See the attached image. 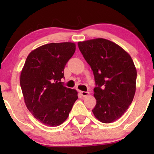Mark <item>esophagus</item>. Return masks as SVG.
Segmentation results:
<instances>
[{"label": "esophagus", "mask_w": 154, "mask_h": 154, "mask_svg": "<svg viewBox=\"0 0 154 154\" xmlns=\"http://www.w3.org/2000/svg\"><path fill=\"white\" fill-rule=\"evenodd\" d=\"M80 93L83 97L88 96L89 94V92H85V91H80Z\"/></svg>", "instance_id": "obj_1"}]
</instances>
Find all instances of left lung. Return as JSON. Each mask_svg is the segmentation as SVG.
I'll list each match as a JSON object with an SVG mask.
<instances>
[{"mask_svg": "<svg viewBox=\"0 0 154 154\" xmlns=\"http://www.w3.org/2000/svg\"><path fill=\"white\" fill-rule=\"evenodd\" d=\"M91 67L95 81L94 116L104 123L120 119L133 100L137 70L130 54L113 42L104 38L78 43Z\"/></svg>", "mask_w": 154, "mask_h": 154, "instance_id": "8db88e82", "label": "left lung"}]
</instances>
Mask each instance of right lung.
Listing matches in <instances>:
<instances>
[{"mask_svg": "<svg viewBox=\"0 0 154 154\" xmlns=\"http://www.w3.org/2000/svg\"><path fill=\"white\" fill-rule=\"evenodd\" d=\"M75 50L73 43H52L27 57L21 72V88L27 109L44 125L54 127L64 123L77 100L76 90L61 82Z\"/></svg>", "mask_w": 154, "mask_h": 154, "instance_id": "obj_1", "label": "right lung"}]
</instances>
